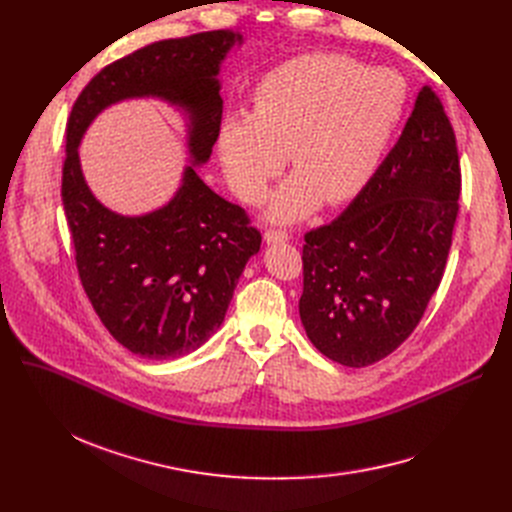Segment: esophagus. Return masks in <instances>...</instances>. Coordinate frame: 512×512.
I'll use <instances>...</instances> for the list:
<instances>
[{
  "instance_id": "obj_1",
  "label": "esophagus",
  "mask_w": 512,
  "mask_h": 512,
  "mask_svg": "<svg viewBox=\"0 0 512 512\" xmlns=\"http://www.w3.org/2000/svg\"><path fill=\"white\" fill-rule=\"evenodd\" d=\"M290 238V234L286 230H280V228H270L265 230V240L267 245H276V242H286Z\"/></svg>"
}]
</instances>
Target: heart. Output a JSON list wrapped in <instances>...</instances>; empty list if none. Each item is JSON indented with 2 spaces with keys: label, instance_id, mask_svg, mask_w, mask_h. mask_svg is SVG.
Instances as JSON below:
<instances>
[{
  "label": "heart",
  "instance_id": "obj_1",
  "mask_svg": "<svg viewBox=\"0 0 512 512\" xmlns=\"http://www.w3.org/2000/svg\"><path fill=\"white\" fill-rule=\"evenodd\" d=\"M407 107L409 83L398 70L307 53L261 78L251 116L222 124L224 174L242 201L259 203L290 153L297 172L274 195L272 220H299L324 199L346 203L378 172Z\"/></svg>",
  "mask_w": 512,
  "mask_h": 512
}]
</instances>
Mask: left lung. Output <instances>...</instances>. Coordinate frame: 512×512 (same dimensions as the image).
I'll use <instances>...</instances> for the list:
<instances>
[{
    "label": "left lung",
    "instance_id": "obj_1",
    "mask_svg": "<svg viewBox=\"0 0 512 512\" xmlns=\"http://www.w3.org/2000/svg\"><path fill=\"white\" fill-rule=\"evenodd\" d=\"M459 195L454 130L423 87L365 191L305 234L299 313L321 355L367 367L413 334L446 270Z\"/></svg>",
    "mask_w": 512,
    "mask_h": 512
}]
</instances>
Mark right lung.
Listing matches in <instances>:
<instances>
[{"label":"right lung","mask_w":512,"mask_h":512,"mask_svg":"<svg viewBox=\"0 0 512 512\" xmlns=\"http://www.w3.org/2000/svg\"><path fill=\"white\" fill-rule=\"evenodd\" d=\"M236 39L207 31L137 49L89 80L66 124L62 201L78 278L107 332L139 357H182L220 328L242 270L261 247V232L193 166L166 207L122 218L91 195L78 141L105 105L157 95L191 112L188 147L195 164H203L222 124L215 76Z\"/></svg>","instance_id":"obj_1"}]
</instances>
